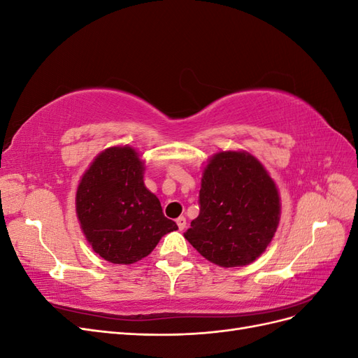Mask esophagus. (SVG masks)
<instances>
[{
  "label": "esophagus",
  "mask_w": 358,
  "mask_h": 358,
  "mask_svg": "<svg viewBox=\"0 0 358 358\" xmlns=\"http://www.w3.org/2000/svg\"><path fill=\"white\" fill-rule=\"evenodd\" d=\"M176 224H178V227H179V230L182 231V230H185V227H187V220L183 218V216H179V218L176 220Z\"/></svg>",
  "instance_id": "obj_1"
}]
</instances>
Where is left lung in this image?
<instances>
[{
	"instance_id": "8db88e82",
	"label": "left lung",
	"mask_w": 358,
	"mask_h": 358,
	"mask_svg": "<svg viewBox=\"0 0 358 358\" xmlns=\"http://www.w3.org/2000/svg\"><path fill=\"white\" fill-rule=\"evenodd\" d=\"M200 213L185 239L221 267L252 263L272 241L279 222V194L266 169L249 154H216L204 169Z\"/></svg>"
}]
</instances>
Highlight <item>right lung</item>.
Instances as JSON below:
<instances>
[{
	"label": "right lung",
	"mask_w": 358,
	"mask_h": 358,
	"mask_svg": "<svg viewBox=\"0 0 358 358\" xmlns=\"http://www.w3.org/2000/svg\"><path fill=\"white\" fill-rule=\"evenodd\" d=\"M143 164L131 148L95 158L76 196L80 227L94 251L113 264L145 258L164 234L178 230L143 183Z\"/></svg>",
	"instance_id": "obj_1"
}]
</instances>
